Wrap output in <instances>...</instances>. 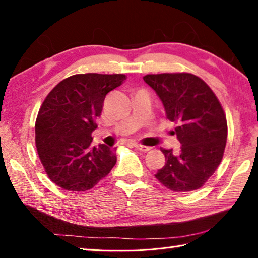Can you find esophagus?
<instances>
[{"mask_svg":"<svg viewBox=\"0 0 258 258\" xmlns=\"http://www.w3.org/2000/svg\"><path fill=\"white\" fill-rule=\"evenodd\" d=\"M134 148H137L138 150H140V151H142V152H147L150 149H151L150 147H147V145H142L140 143H134Z\"/></svg>","mask_w":258,"mask_h":258,"instance_id":"esophagus-1","label":"esophagus"}]
</instances>
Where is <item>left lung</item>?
Returning <instances> with one entry per match:
<instances>
[{
  "label": "left lung",
  "instance_id": "1",
  "mask_svg": "<svg viewBox=\"0 0 258 258\" xmlns=\"http://www.w3.org/2000/svg\"><path fill=\"white\" fill-rule=\"evenodd\" d=\"M143 80L160 98L167 118L178 124L181 144L178 153L161 148L166 165L154 176L174 191L201 188L217 170L226 148L228 126L221 104L194 74H148Z\"/></svg>",
  "mask_w": 258,
  "mask_h": 258
}]
</instances>
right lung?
Listing matches in <instances>:
<instances>
[{
    "label": "right lung",
    "instance_id": "1",
    "mask_svg": "<svg viewBox=\"0 0 258 258\" xmlns=\"http://www.w3.org/2000/svg\"><path fill=\"white\" fill-rule=\"evenodd\" d=\"M124 74H76L60 81L41 105L36 119V148L49 179L70 191L91 189L116 165V149L92 147L107 93Z\"/></svg>",
    "mask_w": 258,
    "mask_h": 258
}]
</instances>
